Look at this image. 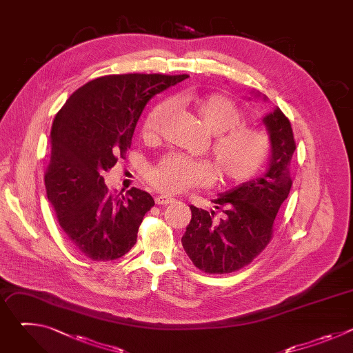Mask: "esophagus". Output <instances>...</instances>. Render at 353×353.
<instances>
[{
    "label": "esophagus",
    "mask_w": 353,
    "mask_h": 353,
    "mask_svg": "<svg viewBox=\"0 0 353 353\" xmlns=\"http://www.w3.org/2000/svg\"><path fill=\"white\" fill-rule=\"evenodd\" d=\"M173 201H174L173 198H169V196H166V195H159V196L155 198V203H157L158 205H168V204H172Z\"/></svg>",
    "instance_id": "esophagus-1"
}]
</instances>
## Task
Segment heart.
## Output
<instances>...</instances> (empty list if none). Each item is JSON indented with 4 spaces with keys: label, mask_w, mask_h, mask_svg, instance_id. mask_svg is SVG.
<instances>
[{
    "label": "heart",
    "mask_w": 353,
    "mask_h": 353,
    "mask_svg": "<svg viewBox=\"0 0 353 353\" xmlns=\"http://www.w3.org/2000/svg\"><path fill=\"white\" fill-rule=\"evenodd\" d=\"M194 108L207 130L216 135L210 149L215 166L180 154H168L145 174L149 185L158 192L176 195L191 187L208 185L214 177L221 184L244 183L263 168L268 158V134L253 127H239L243 117L230 100L214 94L196 99ZM166 109V103H159L148 113L142 125L145 138L155 135Z\"/></svg>",
    "instance_id": "b5f03b06"
}]
</instances>
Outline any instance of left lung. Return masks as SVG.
Wrapping results in <instances>:
<instances>
[{
    "mask_svg": "<svg viewBox=\"0 0 353 353\" xmlns=\"http://www.w3.org/2000/svg\"><path fill=\"white\" fill-rule=\"evenodd\" d=\"M251 99L268 97L259 90ZM271 141L267 170L214 199L215 210L223 216L214 219L215 211L190 207L191 221L181 244L192 264L208 274H229L253 261L272 237L275 216L288 198L292 179L290 161L296 149L289 120L278 106L263 117Z\"/></svg>",
    "mask_w": 353,
    "mask_h": 353,
    "instance_id": "obj_1",
    "label": "left lung"
}]
</instances>
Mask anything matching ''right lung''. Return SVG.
I'll return each instance as SVG.
<instances>
[{"label":"right lung","instance_id":"obj_1","mask_svg":"<svg viewBox=\"0 0 353 353\" xmlns=\"http://www.w3.org/2000/svg\"><path fill=\"white\" fill-rule=\"evenodd\" d=\"M188 75L125 74L96 78L57 113L44 176L46 192L71 244L93 261L123 257L137 243L143 215L155 205L149 192L112 195L103 173L124 158L146 103Z\"/></svg>","mask_w":353,"mask_h":353}]
</instances>
